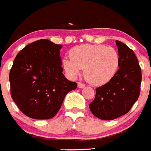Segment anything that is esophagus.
I'll use <instances>...</instances> for the list:
<instances>
[{"label": "esophagus", "mask_w": 151, "mask_h": 151, "mask_svg": "<svg viewBox=\"0 0 151 151\" xmlns=\"http://www.w3.org/2000/svg\"><path fill=\"white\" fill-rule=\"evenodd\" d=\"M78 87L79 88H84L85 87V85H84V84H83V83H78Z\"/></svg>", "instance_id": "esophagus-1"}]
</instances>
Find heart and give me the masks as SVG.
Returning <instances> with one entry per match:
<instances>
[{"label":"heart","mask_w":151,"mask_h":151,"mask_svg":"<svg viewBox=\"0 0 151 151\" xmlns=\"http://www.w3.org/2000/svg\"><path fill=\"white\" fill-rule=\"evenodd\" d=\"M70 58H65L62 65L72 79H76L83 69L86 81L101 86L111 81L119 67V52L112 47L103 44H83L72 48Z\"/></svg>","instance_id":"1"}]
</instances>
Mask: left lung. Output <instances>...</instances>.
Segmentation results:
<instances>
[{
	"label": "left lung",
	"mask_w": 151,
	"mask_h": 151,
	"mask_svg": "<svg viewBox=\"0 0 151 151\" xmlns=\"http://www.w3.org/2000/svg\"><path fill=\"white\" fill-rule=\"evenodd\" d=\"M119 68L114 78L96 89V96L90 104L93 114L102 120H113L129 112L137 101L142 80L141 68L133 50L116 40Z\"/></svg>",
	"instance_id": "8db88e82"
}]
</instances>
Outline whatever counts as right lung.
I'll list each match as a JSON object with an SVG mask.
<instances>
[{
  "label": "right lung",
  "instance_id": "right-lung-1",
  "mask_svg": "<svg viewBox=\"0 0 151 151\" xmlns=\"http://www.w3.org/2000/svg\"><path fill=\"white\" fill-rule=\"evenodd\" d=\"M62 45L42 39L26 45L16 55L9 73L11 95L22 113L49 119L58 113L68 92L76 89L62 73Z\"/></svg>",
  "mask_w": 151,
  "mask_h": 151
}]
</instances>
